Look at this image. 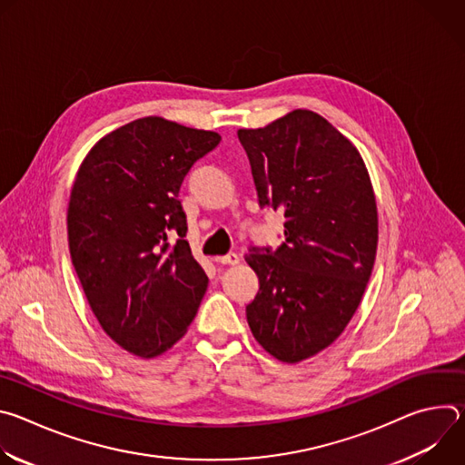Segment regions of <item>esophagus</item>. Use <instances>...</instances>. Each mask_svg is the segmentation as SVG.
Here are the masks:
<instances>
[{"label": "esophagus", "instance_id": "esophagus-1", "mask_svg": "<svg viewBox=\"0 0 465 465\" xmlns=\"http://www.w3.org/2000/svg\"><path fill=\"white\" fill-rule=\"evenodd\" d=\"M217 261H219L221 264H237V262L241 261V257H239L235 252H230V253H226V255H221Z\"/></svg>", "mask_w": 465, "mask_h": 465}]
</instances>
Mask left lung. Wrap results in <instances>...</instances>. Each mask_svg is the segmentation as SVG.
<instances>
[{
  "instance_id": "1",
  "label": "left lung",
  "mask_w": 465,
  "mask_h": 465,
  "mask_svg": "<svg viewBox=\"0 0 465 465\" xmlns=\"http://www.w3.org/2000/svg\"><path fill=\"white\" fill-rule=\"evenodd\" d=\"M237 136L259 206L285 213V241L244 255L259 278L246 320L264 350L294 364L333 344L362 300L379 235L373 187L353 143L311 110Z\"/></svg>"
}]
</instances>
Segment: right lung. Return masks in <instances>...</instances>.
Wrapping results in <instances>:
<instances>
[{
	"mask_svg": "<svg viewBox=\"0 0 465 465\" xmlns=\"http://www.w3.org/2000/svg\"><path fill=\"white\" fill-rule=\"evenodd\" d=\"M219 142L217 132L142 117L99 140L77 173L68 208L72 262L104 333L138 357L173 348L208 289L185 241L178 193L193 163Z\"/></svg>",
	"mask_w": 465,
	"mask_h": 465,
	"instance_id": "right-lung-1",
	"label": "right lung"
}]
</instances>
